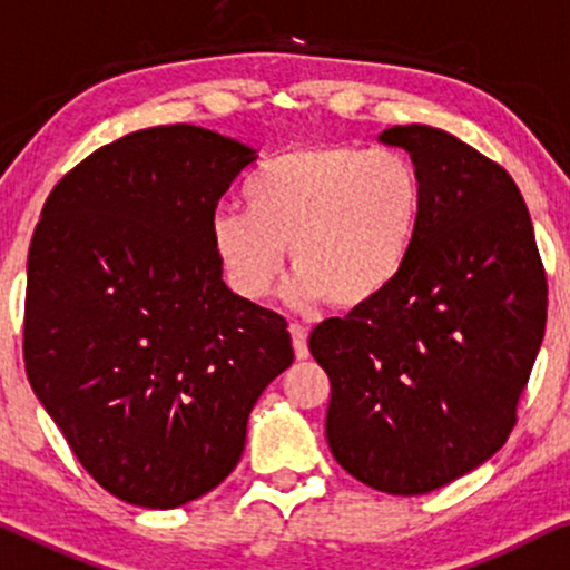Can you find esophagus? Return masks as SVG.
<instances>
[{"mask_svg":"<svg viewBox=\"0 0 570 570\" xmlns=\"http://www.w3.org/2000/svg\"><path fill=\"white\" fill-rule=\"evenodd\" d=\"M289 333H292V344H294V354H297V360H307V356H309L307 328L302 323H292Z\"/></svg>","mask_w":570,"mask_h":570,"instance_id":"esophagus-1","label":"esophagus"}]
</instances>
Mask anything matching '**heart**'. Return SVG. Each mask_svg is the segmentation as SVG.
Here are the masks:
<instances>
[{
  "label": "heart",
  "mask_w": 570,
  "mask_h": 570,
  "mask_svg": "<svg viewBox=\"0 0 570 570\" xmlns=\"http://www.w3.org/2000/svg\"><path fill=\"white\" fill-rule=\"evenodd\" d=\"M247 210L218 208L210 239L226 281L245 299L268 297L284 268L297 307L328 299L354 309L396 284L420 229L424 185L401 150L292 148L245 181Z\"/></svg>",
  "instance_id": "b5f03b06"
}]
</instances>
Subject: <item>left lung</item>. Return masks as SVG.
I'll list each match as a JSON object with an SVG mask.
<instances>
[{
    "instance_id": "obj_1",
    "label": "left lung",
    "mask_w": 570,
    "mask_h": 570,
    "mask_svg": "<svg viewBox=\"0 0 570 570\" xmlns=\"http://www.w3.org/2000/svg\"><path fill=\"white\" fill-rule=\"evenodd\" d=\"M424 185L396 284L309 333L331 377L333 459L389 495H424L484 464L515 424L548 323L527 203L503 166L428 125L391 127Z\"/></svg>"
}]
</instances>
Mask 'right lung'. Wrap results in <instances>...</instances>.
<instances>
[{
    "mask_svg": "<svg viewBox=\"0 0 570 570\" xmlns=\"http://www.w3.org/2000/svg\"><path fill=\"white\" fill-rule=\"evenodd\" d=\"M255 158L195 125L130 132L59 179L30 239V389L125 503L177 508L222 484L294 362L284 317L224 284L210 239Z\"/></svg>",
    "mask_w": 570,
    "mask_h": 570,
    "instance_id": "add662e5",
    "label": "right lung"
}]
</instances>
